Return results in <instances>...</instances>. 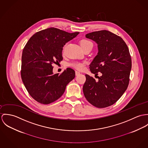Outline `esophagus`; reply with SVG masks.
Instances as JSON below:
<instances>
[{"label": "esophagus", "mask_w": 148, "mask_h": 148, "mask_svg": "<svg viewBox=\"0 0 148 148\" xmlns=\"http://www.w3.org/2000/svg\"><path fill=\"white\" fill-rule=\"evenodd\" d=\"M79 74H80V72H79L78 71H75V75H78Z\"/></svg>", "instance_id": "obj_1"}]
</instances>
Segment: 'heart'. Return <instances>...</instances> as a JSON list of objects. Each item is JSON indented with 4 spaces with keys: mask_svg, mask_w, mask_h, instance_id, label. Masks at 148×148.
<instances>
[{
    "mask_svg": "<svg viewBox=\"0 0 148 148\" xmlns=\"http://www.w3.org/2000/svg\"><path fill=\"white\" fill-rule=\"evenodd\" d=\"M80 45L82 47L83 49H84L88 47L93 46V44L92 43V42L87 39L86 38H83L80 41ZM69 66L74 67L76 69L81 70L82 69H84V66H85V62H78V61H75V62H73L70 64H69Z\"/></svg>",
    "mask_w": 148,
    "mask_h": 148,
    "instance_id": "heart-1",
    "label": "heart"
}]
</instances>
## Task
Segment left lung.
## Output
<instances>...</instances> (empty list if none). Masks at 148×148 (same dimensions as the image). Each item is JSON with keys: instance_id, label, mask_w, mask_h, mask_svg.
<instances>
[{"instance_id": "8db88e82", "label": "left lung", "mask_w": 148, "mask_h": 148, "mask_svg": "<svg viewBox=\"0 0 148 148\" xmlns=\"http://www.w3.org/2000/svg\"><path fill=\"white\" fill-rule=\"evenodd\" d=\"M98 44V53L90 65L98 81L86 74L83 86L87 100L97 108H105L115 103L127 90L132 68L131 54L121 37L102 30L86 34Z\"/></svg>"}]
</instances>
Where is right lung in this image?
I'll return each mask as SVG.
<instances>
[{
	"label": "right lung",
	"mask_w": 148,
	"mask_h": 148,
	"mask_svg": "<svg viewBox=\"0 0 148 148\" xmlns=\"http://www.w3.org/2000/svg\"><path fill=\"white\" fill-rule=\"evenodd\" d=\"M79 33L51 27L34 34L25 45L21 77L28 93L37 102L48 104L57 100L75 78V71L70 67L60 74H53L52 65L62 61L64 46Z\"/></svg>",
	"instance_id": "obj_1"
}]
</instances>
